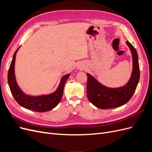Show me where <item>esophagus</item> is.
I'll use <instances>...</instances> for the list:
<instances>
[{
    "label": "esophagus",
    "mask_w": 152,
    "mask_h": 152,
    "mask_svg": "<svg viewBox=\"0 0 152 152\" xmlns=\"http://www.w3.org/2000/svg\"><path fill=\"white\" fill-rule=\"evenodd\" d=\"M83 68V66H82L80 65H78L77 66V69H79V70H80V69H82Z\"/></svg>",
    "instance_id": "obj_1"
}]
</instances>
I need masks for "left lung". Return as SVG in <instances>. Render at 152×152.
Returning a JSON list of instances; mask_svg holds the SVG:
<instances>
[{"instance_id":"left-lung-1","label":"left lung","mask_w":152,"mask_h":152,"mask_svg":"<svg viewBox=\"0 0 152 152\" xmlns=\"http://www.w3.org/2000/svg\"><path fill=\"white\" fill-rule=\"evenodd\" d=\"M132 59V70L129 80L124 86L112 88L101 84L89 73H87V96L89 102L98 108L109 109L120 107L127 103L134 94L140 80L138 56L136 49L127 41Z\"/></svg>"}]
</instances>
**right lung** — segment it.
<instances>
[{
    "instance_id": "obj_1",
    "label": "right lung",
    "mask_w": 152,
    "mask_h": 152,
    "mask_svg": "<svg viewBox=\"0 0 152 152\" xmlns=\"http://www.w3.org/2000/svg\"><path fill=\"white\" fill-rule=\"evenodd\" d=\"M18 48L13 55L12 61L8 71L7 80L11 93L16 102L22 107L36 112H45L53 110L60 102L63 94L64 86L70 73L64 75L56 90L48 94L40 96H31L25 94L18 86L15 76V65L16 53Z\"/></svg>"
}]
</instances>
